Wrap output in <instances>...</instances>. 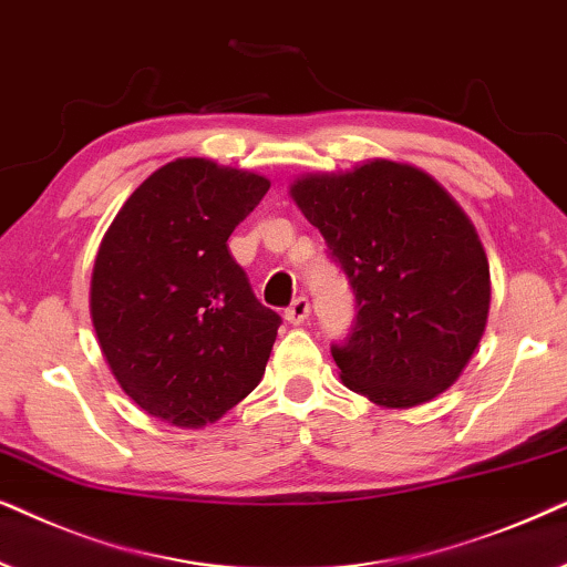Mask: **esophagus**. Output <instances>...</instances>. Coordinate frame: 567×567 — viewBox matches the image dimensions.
I'll list each match as a JSON object with an SVG mask.
<instances>
[{
  "label": "esophagus",
  "mask_w": 567,
  "mask_h": 567,
  "mask_svg": "<svg viewBox=\"0 0 567 567\" xmlns=\"http://www.w3.org/2000/svg\"><path fill=\"white\" fill-rule=\"evenodd\" d=\"M308 313H311V300H308L306 296L296 298L288 308H285V319H288L290 323H303L308 319Z\"/></svg>",
  "instance_id": "34e87169"
}]
</instances>
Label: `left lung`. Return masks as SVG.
Here are the masks:
<instances>
[{"label":"left lung","instance_id":"8db88e82","mask_svg":"<svg viewBox=\"0 0 567 567\" xmlns=\"http://www.w3.org/2000/svg\"><path fill=\"white\" fill-rule=\"evenodd\" d=\"M290 192L354 292L350 334L331 344L344 386L383 406L446 391L489 311L487 256L456 202L389 161L300 178Z\"/></svg>","mask_w":567,"mask_h":567}]
</instances>
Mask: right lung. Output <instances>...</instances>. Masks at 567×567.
<instances>
[{"label": "right lung", "instance_id": "right-lung-1", "mask_svg": "<svg viewBox=\"0 0 567 567\" xmlns=\"http://www.w3.org/2000/svg\"><path fill=\"white\" fill-rule=\"evenodd\" d=\"M269 181L184 157L155 171L105 233L90 313L121 389L181 427L220 420L251 394L282 319L256 300L228 251Z\"/></svg>", "mask_w": 567, "mask_h": 567}]
</instances>
